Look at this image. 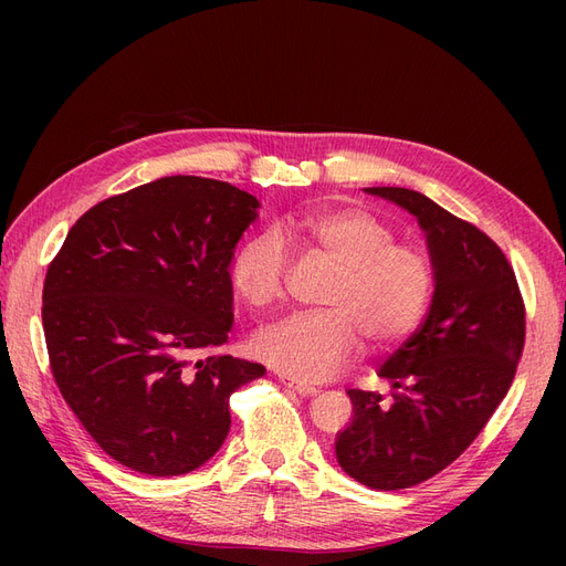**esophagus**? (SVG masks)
Returning a JSON list of instances; mask_svg holds the SVG:
<instances>
[{
	"instance_id": "34e87169",
	"label": "esophagus",
	"mask_w": 566,
	"mask_h": 566,
	"mask_svg": "<svg viewBox=\"0 0 566 566\" xmlns=\"http://www.w3.org/2000/svg\"><path fill=\"white\" fill-rule=\"evenodd\" d=\"M285 387H290V389H295L297 394H302V397H314V394L318 391L314 385H306V382H302V380H297V378H290V375H281L279 378Z\"/></svg>"
}]
</instances>
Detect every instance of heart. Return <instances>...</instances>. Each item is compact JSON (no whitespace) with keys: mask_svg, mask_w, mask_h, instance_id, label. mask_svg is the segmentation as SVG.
Here are the masks:
<instances>
[{"mask_svg":"<svg viewBox=\"0 0 566 566\" xmlns=\"http://www.w3.org/2000/svg\"><path fill=\"white\" fill-rule=\"evenodd\" d=\"M331 264L321 295L325 312L297 314L254 337V352L304 382L333 378L361 352L397 347L416 333L434 293V260L418 243L394 241L389 221L364 208H321L279 221L276 233H254L231 256L238 297L266 310L285 295L290 254L282 241Z\"/></svg>","mask_w":566,"mask_h":566,"instance_id":"1","label":"heart"}]
</instances>
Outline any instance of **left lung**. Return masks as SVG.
Segmentation results:
<instances>
[{"mask_svg":"<svg viewBox=\"0 0 566 566\" xmlns=\"http://www.w3.org/2000/svg\"><path fill=\"white\" fill-rule=\"evenodd\" d=\"M366 191L418 217L437 271L427 318L380 368L394 399L349 389L354 420L335 441L356 482L399 491L449 468L484 430L515 380L526 306L507 256L484 231L410 188Z\"/></svg>","mask_w":566,"mask_h":566,"instance_id":"left-lung-1","label":"left lung"}]
</instances>
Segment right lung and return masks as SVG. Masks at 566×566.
<instances>
[{"label":"right lung","mask_w":566,"mask_h":566,"mask_svg":"<svg viewBox=\"0 0 566 566\" xmlns=\"http://www.w3.org/2000/svg\"><path fill=\"white\" fill-rule=\"evenodd\" d=\"M256 205L227 181L163 177L94 205L51 260V375L119 465L150 476L200 468L229 434L231 394L264 375L245 358L193 361L229 339V262Z\"/></svg>","instance_id":"right-lung-1"}]
</instances>
